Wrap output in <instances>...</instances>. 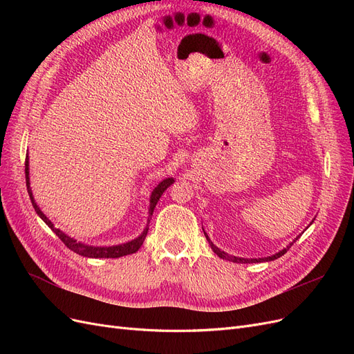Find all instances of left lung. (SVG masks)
Listing matches in <instances>:
<instances>
[{"instance_id":"left-lung-1","label":"left lung","mask_w":354,"mask_h":354,"mask_svg":"<svg viewBox=\"0 0 354 354\" xmlns=\"http://www.w3.org/2000/svg\"><path fill=\"white\" fill-rule=\"evenodd\" d=\"M312 223H313V221H312ZM312 223H310V224H312ZM203 233H205V230H203ZM205 238H207V241H208V243H209V246H211V250H212L214 252H216V254L220 257V259H223V260H227V261H233V263L248 264V263H264V261H273V260H277V259H279V257H282V255H283L289 248H291L292 243H294L299 236H298V238H295V239H294L291 243H289V245H286L282 251L276 252V254H273V255H270V257H263V259H243V257L229 255L227 252H224V251H221L220 248H217V246L214 245V243H212V241L208 238V234H207V233H205Z\"/></svg>"}]
</instances>
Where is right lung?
<instances>
[{"label": "right lung", "mask_w": 354, "mask_h": 354, "mask_svg": "<svg viewBox=\"0 0 354 354\" xmlns=\"http://www.w3.org/2000/svg\"><path fill=\"white\" fill-rule=\"evenodd\" d=\"M25 176H26V187H28V194H29V198H30V202L32 205H34L37 214L39 216V218L44 221L47 226L55 232L59 239L65 243L68 248L73 252H77L82 257H88V259H118V257H124V255H130V254H134L138 251V248L143 245L145 242V238L147 234V230H149V221H151L152 218V214H153V209L156 207V203L159 201V198L162 196L164 192L174 183V178L173 177H168L165 180L160 181L159 185H156V187L152 190L151 194V199H149V217H147V224L145 230L138 234V236L130 242H125V243H120V245H112V246H94V245H88V243H82V242H78L77 239H73L71 236H68V234L65 232H62L60 229H56L55 224H53L48 217L46 216L44 212L41 211V208L38 207V203L35 202V198L34 195H32V189H30V181H29V158L26 156V160H25Z\"/></svg>", "instance_id": "right-lung-1"}]
</instances>
